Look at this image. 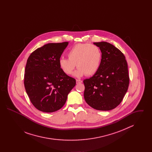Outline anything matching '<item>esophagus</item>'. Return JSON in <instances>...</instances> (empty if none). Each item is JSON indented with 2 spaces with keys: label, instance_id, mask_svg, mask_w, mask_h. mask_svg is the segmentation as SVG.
<instances>
[{
  "label": "esophagus",
  "instance_id": "34e87169",
  "mask_svg": "<svg viewBox=\"0 0 152 152\" xmlns=\"http://www.w3.org/2000/svg\"><path fill=\"white\" fill-rule=\"evenodd\" d=\"M82 82H83V81H82V80H81L76 79V83H77V84L81 83Z\"/></svg>",
  "mask_w": 152,
  "mask_h": 152
}]
</instances>
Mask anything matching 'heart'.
<instances>
[{
	"instance_id": "b5f03b06",
	"label": "heart",
	"mask_w": 152,
	"mask_h": 152,
	"mask_svg": "<svg viewBox=\"0 0 152 152\" xmlns=\"http://www.w3.org/2000/svg\"><path fill=\"white\" fill-rule=\"evenodd\" d=\"M66 58H60L58 64L66 75L72 73L76 66L78 68L75 72L76 77L84 75L92 76L97 72L101 64L102 54L100 48L96 45L88 43L77 44L67 52Z\"/></svg>"
}]
</instances>
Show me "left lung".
Returning a JSON list of instances; mask_svg holds the SVG:
<instances>
[{
	"label": "left lung",
	"mask_w": 152,
	"mask_h": 152,
	"mask_svg": "<svg viewBox=\"0 0 152 152\" xmlns=\"http://www.w3.org/2000/svg\"><path fill=\"white\" fill-rule=\"evenodd\" d=\"M102 54L98 71L83 81L84 99L92 108L110 110L123 100L129 84L128 64L123 53L105 42L94 43Z\"/></svg>",
	"instance_id": "obj_1"
}]
</instances>
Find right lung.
<instances>
[{
    "mask_svg": "<svg viewBox=\"0 0 152 152\" xmlns=\"http://www.w3.org/2000/svg\"><path fill=\"white\" fill-rule=\"evenodd\" d=\"M68 42L48 43L34 51L25 68L24 87L37 109L53 112L61 108L76 80L60 69L58 60Z\"/></svg>",
    "mask_w": 152,
    "mask_h": 152,
    "instance_id": "obj_1",
    "label": "right lung"
}]
</instances>
